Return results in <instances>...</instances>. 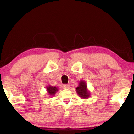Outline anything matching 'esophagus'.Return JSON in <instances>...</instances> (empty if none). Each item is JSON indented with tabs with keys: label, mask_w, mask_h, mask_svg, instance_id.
I'll return each instance as SVG.
<instances>
[{
	"label": "esophagus",
	"mask_w": 134,
	"mask_h": 134,
	"mask_svg": "<svg viewBox=\"0 0 134 134\" xmlns=\"http://www.w3.org/2000/svg\"><path fill=\"white\" fill-rule=\"evenodd\" d=\"M62 87L64 89H69L70 88V86H69V84H64L62 86Z\"/></svg>",
	"instance_id": "esophagus-1"
}]
</instances>
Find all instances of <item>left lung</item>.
<instances>
[{
  "label": "left lung",
  "instance_id": "obj_1",
  "mask_svg": "<svg viewBox=\"0 0 134 134\" xmlns=\"http://www.w3.org/2000/svg\"><path fill=\"white\" fill-rule=\"evenodd\" d=\"M76 91L80 98L83 99H87L90 96V91L87 87V84L85 81H79V85L76 88Z\"/></svg>",
  "mask_w": 134,
  "mask_h": 134
}]
</instances>
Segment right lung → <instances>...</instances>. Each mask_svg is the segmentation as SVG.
Masks as SVG:
<instances>
[{"mask_svg":"<svg viewBox=\"0 0 134 134\" xmlns=\"http://www.w3.org/2000/svg\"><path fill=\"white\" fill-rule=\"evenodd\" d=\"M47 91V93L50 95V96H55V94H56L57 92L58 91V88L57 87L55 86H52L48 85L46 87Z\"/></svg>","mask_w":134,"mask_h":134,"instance_id":"right-lung-1","label":"right lung"}]
</instances>
